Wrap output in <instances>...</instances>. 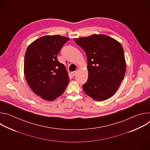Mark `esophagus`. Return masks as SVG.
<instances>
[{
    "label": "esophagus",
    "instance_id": "34e87169",
    "mask_svg": "<svg viewBox=\"0 0 150 150\" xmlns=\"http://www.w3.org/2000/svg\"><path fill=\"white\" fill-rule=\"evenodd\" d=\"M76 74H77V72H76V71H74V72H71V75H72L73 76H74Z\"/></svg>",
    "mask_w": 150,
    "mask_h": 150
}]
</instances>
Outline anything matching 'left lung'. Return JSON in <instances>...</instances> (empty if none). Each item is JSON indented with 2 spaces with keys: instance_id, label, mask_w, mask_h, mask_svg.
Here are the masks:
<instances>
[{
  "instance_id": "8db88e82",
  "label": "left lung",
  "mask_w": 150,
  "mask_h": 150,
  "mask_svg": "<svg viewBox=\"0 0 150 150\" xmlns=\"http://www.w3.org/2000/svg\"><path fill=\"white\" fill-rule=\"evenodd\" d=\"M87 57L88 77L82 85L85 93L97 101L111 97L126 72L123 49L115 39L104 34L75 38Z\"/></svg>"
}]
</instances>
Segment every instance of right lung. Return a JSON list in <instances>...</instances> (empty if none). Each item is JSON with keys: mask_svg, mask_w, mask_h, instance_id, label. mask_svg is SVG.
<instances>
[{"mask_svg": "<svg viewBox=\"0 0 150 150\" xmlns=\"http://www.w3.org/2000/svg\"><path fill=\"white\" fill-rule=\"evenodd\" d=\"M69 38L59 35L41 37L28 47L24 75L32 91L41 98L53 101L65 91L69 81L67 69L57 55Z\"/></svg>", "mask_w": 150, "mask_h": 150, "instance_id": "right-lung-1", "label": "right lung"}]
</instances>
